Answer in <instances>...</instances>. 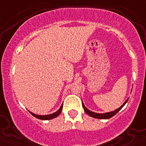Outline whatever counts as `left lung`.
Returning <instances> with one entry per match:
<instances>
[{
  "label": "left lung",
  "instance_id": "obj_1",
  "mask_svg": "<svg viewBox=\"0 0 146 146\" xmlns=\"http://www.w3.org/2000/svg\"><path fill=\"white\" fill-rule=\"evenodd\" d=\"M128 99H127L126 101H125L124 103H123V104L121 106V107H119V108H117V110H114V111H112V112H110V113H95L94 112H92L89 110L88 109H87V108L85 107V106L84 105V104L82 103V106L84 108V110L85 113H86L87 115H88L89 116L92 117H94V118H96V119H110L112 117H113L114 115H115L116 114L118 113L119 111L123 107V106H124L125 104H126V102H128Z\"/></svg>",
  "mask_w": 146,
  "mask_h": 146
}]
</instances>
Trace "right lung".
Returning a JSON list of instances; mask_svg holds the SVG:
<instances>
[{"label": "right lung", "instance_id": "add662e5", "mask_svg": "<svg viewBox=\"0 0 146 146\" xmlns=\"http://www.w3.org/2000/svg\"><path fill=\"white\" fill-rule=\"evenodd\" d=\"M62 107H63V104H62L61 107L60 108V109L58 110V111H56V113H53V114H50V115H36V114L31 113V112H30V113L31 114V115H33V117H36V118L39 119H41V120H49V119H52L53 118H56L58 116V115H60V113L62 112Z\"/></svg>", "mask_w": 146, "mask_h": 146}]
</instances>
